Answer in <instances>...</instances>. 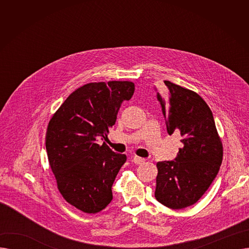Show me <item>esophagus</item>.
Listing matches in <instances>:
<instances>
[{
  "label": "esophagus",
  "mask_w": 249,
  "mask_h": 249,
  "mask_svg": "<svg viewBox=\"0 0 249 249\" xmlns=\"http://www.w3.org/2000/svg\"><path fill=\"white\" fill-rule=\"evenodd\" d=\"M132 161L135 163V164H141V163H143L145 161V160L144 159H142V158H139V156H133V160H132Z\"/></svg>",
  "instance_id": "obj_1"
}]
</instances>
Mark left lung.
<instances>
[{
  "label": "left lung",
  "mask_w": 249,
  "mask_h": 249,
  "mask_svg": "<svg viewBox=\"0 0 249 249\" xmlns=\"http://www.w3.org/2000/svg\"><path fill=\"white\" fill-rule=\"evenodd\" d=\"M167 93L156 94L167 133L178 131L182 147L175 160L160 161L154 196L171 209H184L198 202L216 178L223 146L212 111L195 91L164 81Z\"/></svg>",
  "instance_id": "1"
}]
</instances>
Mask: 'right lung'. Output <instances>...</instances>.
<instances>
[{
  "label": "right lung",
  "instance_id": "1",
  "mask_svg": "<svg viewBox=\"0 0 249 249\" xmlns=\"http://www.w3.org/2000/svg\"><path fill=\"white\" fill-rule=\"evenodd\" d=\"M132 82L89 83L76 89L50 119L45 146L63 199L96 214L113 199L112 186L127 158L98 138H106L123 101L134 94Z\"/></svg>",
  "mask_w": 249,
  "mask_h": 249
}]
</instances>
